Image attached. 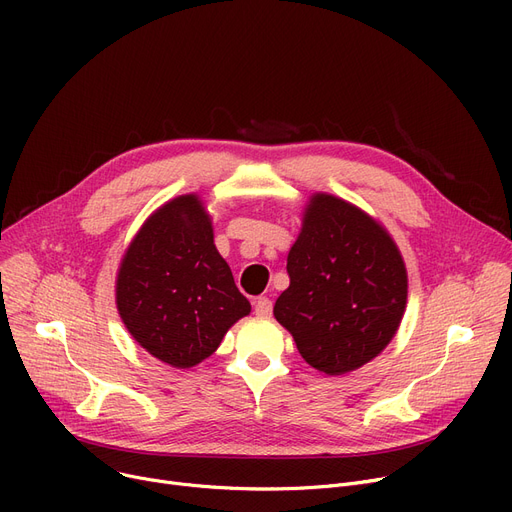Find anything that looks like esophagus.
<instances>
[{
    "label": "esophagus",
    "instance_id": "obj_1",
    "mask_svg": "<svg viewBox=\"0 0 512 512\" xmlns=\"http://www.w3.org/2000/svg\"><path fill=\"white\" fill-rule=\"evenodd\" d=\"M255 315L259 317H270L272 315V301L267 297L255 299Z\"/></svg>",
    "mask_w": 512,
    "mask_h": 512
}]
</instances>
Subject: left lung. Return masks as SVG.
I'll return each mask as SVG.
<instances>
[{
    "label": "left lung",
    "mask_w": 512,
    "mask_h": 512,
    "mask_svg": "<svg viewBox=\"0 0 512 512\" xmlns=\"http://www.w3.org/2000/svg\"><path fill=\"white\" fill-rule=\"evenodd\" d=\"M274 317L326 375L355 371L392 342L407 309V267L388 230L357 205L313 193L288 251Z\"/></svg>",
    "instance_id": "left-lung-1"
}]
</instances>
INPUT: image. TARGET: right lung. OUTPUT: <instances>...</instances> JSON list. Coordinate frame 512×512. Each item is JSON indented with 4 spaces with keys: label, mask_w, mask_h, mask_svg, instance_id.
Returning <instances> with one entry per match:
<instances>
[{
    "label": "right lung",
    "mask_w": 512,
    "mask_h": 512,
    "mask_svg": "<svg viewBox=\"0 0 512 512\" xmlns=\"http://www.w3.org/2000/svg\"><path fill=\"white\" fill-rule=\"evenodd\" d=\"M116 307L130 336L176 369L213 355L226 332L251 313L215 249L211 215L199 195L170 199L134 234L118 267Z\"/></svg>",
    "instance_id": "1"
}]
</instances>
